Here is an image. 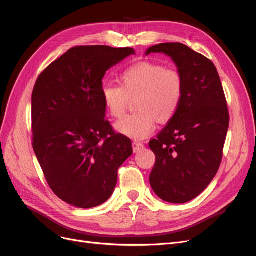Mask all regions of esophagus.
I'll return each instance as SVG.
<instances>
[{"label":"esophagus","instance_id":"esophagus-1","mask_svg":"<svg viewBox=\"0 0 256 256\" xmlns=\"http://www.w3.org/2000/svg\"><path fill=\"white\" fill-rule=\"evenodd\" d=\"M132 147H134V152H141V150L144 148V144H143L142 142L134 141V142L132 143Z\"/></svg>","mask_w":256,"mask_h":256}]
</instances>
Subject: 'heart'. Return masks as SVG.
<instances>
[{
  "mask_svg": "<svg viewBox=\"0 0 256 256\" xmlns=\"http://www.w3.org/2000/svg\"><path fill=\"white\" fill-rule=\"evenodd\" d=\"M120 85L104 84L102 97L112 118L125 114L131 99L136 112L115 124L120 134L141 140L156 128V120L164 124L180 109L184 96V80L180 72L154 62H140L120 76Z\"/></svg>",
  "mask_w": 256,
  "mask_h": 256,
  "instance_id": "b5f03b06",
  "label": "heart"
}]
</instances>
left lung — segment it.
I'll return each mask as SVG.
<instances>
[{
  "instance_id": "1",
  "label": "left lung",
  "mask_w": 256,
  "mask_h": 256,
  "mask_svg": "<svg viewBox=\"0 0 256 256\" xmlns=\"http://www.w3.org/2000/svg\"><path fill=\"white\" fill-rule=\"evenodd\" d=\"M170 56L184 80L176 115L150 147L156 162L150 175L154 192L168 203L196 198L218 172L228 129L226 99L210 60L180 42L159 44L145 54Z\"/></svg>"
}]
</instances>
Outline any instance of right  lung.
<instances>
[{
	"instance_id": "obj_1",
	"label": "right lung",
	"mask_w": 256,
	"mask_h": 256,
	"mask_svg": "<svg viewBox=\"0 0 256 256\" xmlns=\"http://www.w3.org/2000/svg\"><path fill=\"white\" fill-rule=\"evenodd\" d=\"M132 48L69 49L38 76L32 94L33 148L50 188L64 202L92 208L110 198L130 138L106 120V72Z\"/></svg>"
}]
</instances>
